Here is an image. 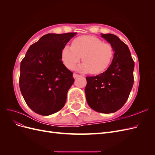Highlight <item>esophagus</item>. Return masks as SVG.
Listing matches in <instances>:
<instances>
[{
	"instance_id": "34e87169",
	"label": "esophagus",
	"mask_w": 155,
	"mask_h": 155,
	"mask_svg": "<svg viewBox=\"0 0 155 155\" xmlns=\"http://www.w3.org/2000/svg\"><path fill=\"white\" fill-rule=\"evenodd\" d=\"M80 76H79V75H78V74H73V78H74V79H76V78H78V77H79Z\"/></svg>"
}]
</instances>
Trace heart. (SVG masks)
I'll use <instances>...</instances> for the list:
<instances>
[{
	"label": "heart",
	"mask_w": 155,
	"mask_h": 155,
	"mask_svg": "<svg viewBox=\"0 0 155 155\" xmlns=\"http://www.w3.org/2000/svg\"><path fill=\"white\" fill-rule=\"evenodd\" d=\"M113 54V48L109 43H104L96 37L84 35L75 39L72 46H64L61 51V60L65 67L72 69L82 57L83 63L78 66L76 70L99 74L109 67Z\"/></svg>",
	"instance_id": "b5f03b06"
}]
</instances>
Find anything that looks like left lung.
<instances>
[{
	"mask_svg": "<svg viewBox=\"0 0 155 155\" xmlns=\"http://www.w3.org/2000/svg\"><path fill=\"white\" fill-rule=\"evenodd\" d=\"M113 48L114 57L106 71L87 77L86 100L91 109L101 113H112L127 100L134 83V62L128 46L114 34H101Z\"/></svg>",
	"mask_w": 155,
	"mask_h": 155,
	"instance_id": "left-lung-1",
	"label": "left lung"
}]
</instances>
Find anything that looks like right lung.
Segmentation results:
<instances>
[{
	"instance_id": "obj_1",
	"label": "right lung",
	"mask_w": 155,
	"mask_h": 155,
	"mask_svg": "<svg viewBox=\"0 0 155 155\" xmlns=\"http://www.w3.org/2000/svg\"><path fill=\"white\" fill-rule=\"evenodd\" d=\"M76 33L48 34L31 45L21 63L19 87L24 99L35 113L48 116L60 110L74 82L64 66L61 51Z\"/></svg>"
}]
</instances>
